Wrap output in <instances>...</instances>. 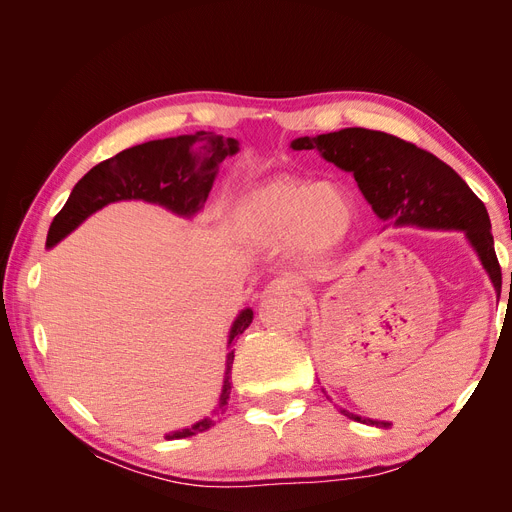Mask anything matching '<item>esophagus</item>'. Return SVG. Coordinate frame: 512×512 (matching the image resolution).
Returning <instances> with one entry per match:
<instances>
[{
    "instance_id": "34e87169",
    "label": "esophagus",
    "mask_w": 512,
    "mask_h": 512,
    "mask_svg": "<svg viewBox=\"0 0 512 512\" xmlns=\"http://www.w3.org/2000/svg\"><path fill=\"white\" fill-rule=\"evenodd\" d=\"M267 292H294V294H305L307 292V288H305V284L303 282H299V280H294V277H288V275H284V277H275V280L267 286Z\"/></svg>"
}]
</instances>
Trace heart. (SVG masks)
I'll use <instances>...</instances> for the list:
<instances>
[{"label": "heart", "instance_id": "b5f03b06", "mask_svg": "<svg viewBox=\"0 0 512 512\" xmlns=\"http://www.w3.org/2000/svg\"><path fill=\"white\" fill-rule=\"evenodd\" d=\"M239 237L258 247L288 241L294 256L320 260L344 243L354 203L344 185L277 175L247 188L232 209Z\"/></svg>", "mask_w": 512, "mask_h": 512}]
</instances>
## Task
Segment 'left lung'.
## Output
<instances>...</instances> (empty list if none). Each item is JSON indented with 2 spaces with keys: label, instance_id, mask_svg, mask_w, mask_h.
<instances>
[{
  "label": "left lung",
  "instance_id": "obj_1",
  "mask_svg": "<svg viewBox=\"0 0 512 512\" xmlns=\"http://www.w3.org/2000/svg\"><path fill=\"white\" fill-rule=\"evenodd\" d=\"M294 151L318 149L320 156L354 175L380 220L397 226L463 230L476 250L495 292H502V269L493 250L485 205L455 170L433 153L401 138L365 128H346L292 141ZM356 423L391 427L342 408Z\"/></svg>",
  "mask_w": 512,
  "mask_h": 512
}]
</instances>
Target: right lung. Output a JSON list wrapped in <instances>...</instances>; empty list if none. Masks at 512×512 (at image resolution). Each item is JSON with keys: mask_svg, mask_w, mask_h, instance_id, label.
I'll return each mask as SVG.
<instances>
[{"mask_svg": "<svg viewBox=\"0 0 512 512\" xmlns=\"http://www.w3.org/2000/svg\"><path fill=\"white\" fill-rule=\"evenodd\" d=\"M239 151L235 138H224L215 132H194L164 141H149L130 147L94 166L89 173L74 185L70 198L66 200L49 228L46 247H53L66 235L85 222L91 213H96L108 203L117 200H145L166 207L183 218L203 209L211 192V185L218 166ZM254 312L243 309L232 322L228 335V348L232 339L239 337L252 324ZM235 361V350L226 356V374L220 395V410L228 404L230 395V369ZM215 425V418H203L188 429L166 433V440L190 438L198 431Z\"/></svg>", "mask_w": 512, "mask_h": 512, "instance_id": "add662e5", "label": "right lung"}]
</instances>
